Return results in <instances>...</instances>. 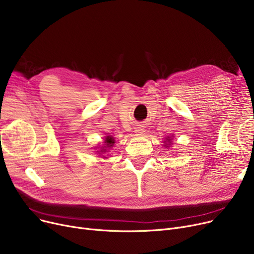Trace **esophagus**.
<instances>
[{
    "mask_svg": "<svg viewBox=\"0 0 254 254\" xmlns=\"http://www.w3.org/2000/svg\"><path fill=\"white\" fill-rule=\"evenodd\" d=\"M135 131L136 132H141V134H143V132H145V129L142 127V126H138L135 127Z\"/></svg>",
    "mask_w": 254,
    "mask_h": 254,
    "instance_id": "obj_1",
    "label": "esophagus"
}]
</instances>
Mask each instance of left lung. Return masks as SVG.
Masks as SVG:
<instances>
[{
  "mask_svg": "<svg viewBox=\"0 0 254 254\" xmlns=\"http://www.w3.org/2000/svg\"><path fill=\"white\" fill-rule=\"evenodd\" d=\"M170 140H171V138L169 137V138L167 139V142H169V144H170ZM165 143H166V141H165ZM165 146H166V147H168V143H166V145H165Z\"/></svg>",
  "mask_w": 254,
  "mask_h": 254,
  "instance_id": "left-lung-1",
  "label": "left lung"
}]
</instances>
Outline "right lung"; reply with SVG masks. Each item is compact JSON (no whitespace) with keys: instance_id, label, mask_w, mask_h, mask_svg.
Here are the masks:
<instances>
[{"instance_id":"add662e5","label":"right lung","mask_w":254,"mask_h":254,"mask_svg":"<svg viewBox=\"0 0 254 254\" xmlns=\"http://www.w3.org/2000/svg\"><path fill=\"white\" fill-rule=\"evenodd\" d=\"M105 143H106V145L102 148L101 152H106V150H107L106 148H111V147H113V145H114V143H115V140H114V138L111 137V136H107V137H106V140H105Z\"/></svg>"}]
</instances>
